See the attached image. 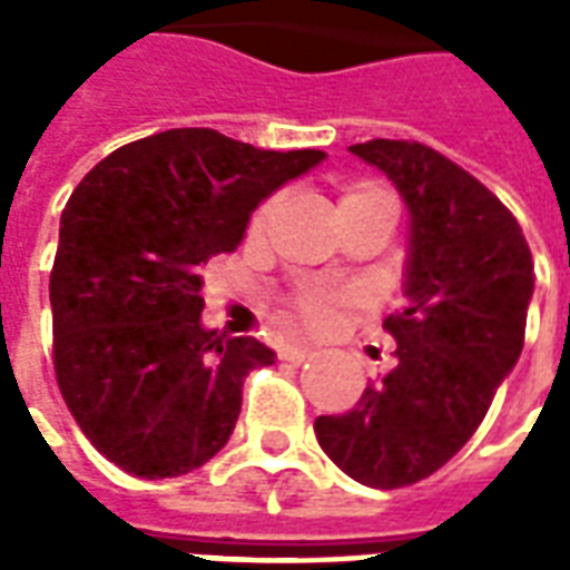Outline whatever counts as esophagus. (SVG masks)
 <instances>
[{
	"instance_id": "esophagus-1",
	"label": "esophagus",
	"mask_w": 570,
	"mask_h": 570,
	"mask_svg": "<svg viewBox=\"0 0 570 570\" xmlns=\"http://www.w3.org/2000/svg\"><path fill=\"white\" fill-rule=\"evenodd\" d=\"M314 357V351L311 347H302V345H286L281 347V360H286V363H293V366H302L305 360Z\"/></svg>"
}]
</instances>
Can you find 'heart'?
<instances>
[{
	"label": "heart",
	"instance_id": "heart-1",
	"mask_svg": "<svg viewBox=\"0 0 570 570\" xmlns=\"http://www.w3.org/2000/svg\"><path fill=\"white\" fill-rule=\"evenodd\" d=\"M370 204H394V198L384 191L382 186H372V183H354L342 191L338 198V210H351V207H370ZM274 213V200H265L259 210L253 213L249 219V232L259 235L262 228L268 225ZM357 302V296L351 289H338V286H305L298 289L293 302H289V314L293 321L302 323L311 333H323L330 330L351 305Z\"/></svg>",
	"mask_w": 570,
	"mask_h": 570
}]
</instances>
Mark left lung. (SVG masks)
<instances>
[{"instance_id":"obj_1","label":"left lung","mask_w":570,"mask_h":570,"mask_svg":"<svg viewBox=\"0 0 570 570\" xmlns=\"http://www.w3.org/2000/svg\"><path fill=\"white\" fill-rule=\"evenodd\" d=\"M400 188L409 216L406 305L384 321L396 366L345 415H321V449L370 489L436 473L485 419L525 345L531 249L498 195L424 142L351 146Z\"/></svg>"}]
</instances>
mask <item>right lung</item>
Here are the masks:
<instances>
[{"label":"right lung","mask_w":570,"mask_h":570,"mask_svg":"<svg viewBox=\"0 0 570 570\" xmlns=\"http://www.w3.org/2000/svg\"><path fill=\"white\" fill-rule=\"evenodd\" d=\"M323 158L176 128L106 155L72 191L51 268L57 387L125 473L183 476L228 442L244 379L274 351L200 326V274L235 253L262 200Z\"/></svg>","instance_id":"1"}]
</instances>
